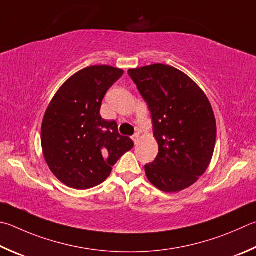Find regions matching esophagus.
<instances>
[{"instance_id": "34e87169", "label": "esophagus", "mask_w": 256, "mask_h": 256, "mask_svg": "<svg viewBox=\"0 0 256 256\" xmlns=\"http://www.w3.org/2000/svg\"><path fill=\"white\" fill-rule=\"evenodd\" d=\"M132 138H133L134 143L138 144V142H140V138H141V136H140V134H138V133H136V134H134V136H132Z\"/></svg>"}]
</instances>
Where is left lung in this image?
I'll return each mask as SVG.
<instances>
[{"mask_svg":"<svg viewBox=\"0 0 256 256\" xmlns=\"http://www.w3.org/2000/svg\"><path fill=\"white\" fill-rule=\"evenodd\" d=\"M150 108L159 153L146 164L156 188L178 192L206 172L216 143V118L205 92L179 69L154 64L128 69Z\"/></svg>","mask_w":256,"mask_h":256,"instance_id":"obj_1","label":"left lung"}]
</instances>
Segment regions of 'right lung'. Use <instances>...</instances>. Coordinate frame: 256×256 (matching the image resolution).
Instances as JSON below:
<instances>
[{"mask_svg": "<svg viewBox=\"0 0 256 256\" xmlns=\"http://www.w3.org/2000/svg\"><path fill=\"white\" fill-rule=\"evenodd\" d=\"M124 70L90 66L62 84L41 125V146L49 169L68 187L88 189L106 180L134 143L118 133L115 120L100 114L102 100Z\"/></svg>", "mask_w": 256, "mask_h": 256, "instance_id": "add662e5", "label": "right lung"}]
</instances>
